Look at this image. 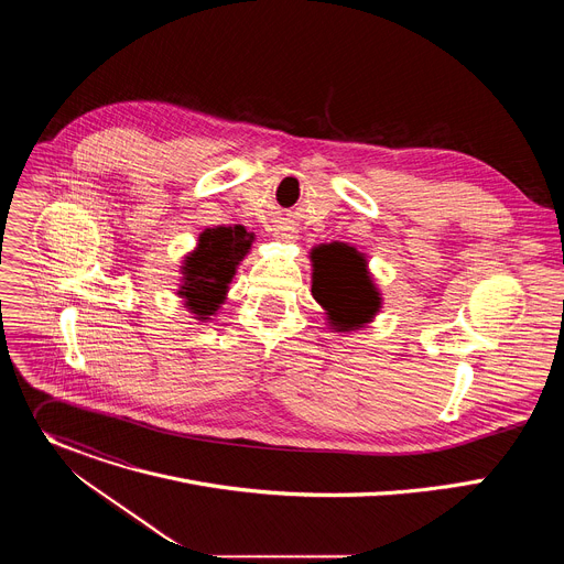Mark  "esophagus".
Listing matches in <instances>:
<instances>
[{"label":"esophagus","instance_id":"1","mask_svg":"<svg viewBox=\"0 0 564 564\" xmlns=\"http://www.w3.org/2000/svg\"><path fill=\"white\" fill-rule=\"evenodd\" d=\"M276 238L283 240V243H290V240L296 238V234H294L292 229H279V231H276Z\"/></svg>","mask_w":564,"mask_h":564}]
</instances>
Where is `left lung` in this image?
Here are the masks:
<instances>
[{
  "instance_id": "8db88e82",
  "label": "left lung",
  "mask_w": 564,
  "mask_h": 564,
  "mask_svg": "<svg viewBox=\"0 0 564 564\" xmlns=\"http://www.w3.org/2000/svg\"><path fill=\"white\" fill-rule=\"evenodd\" d=\"M312 296L328 310L330 326L339 333L357 330L381 307L366 259L346 243L318 246L312 250Z\"/></svg>"
}]
</instances>
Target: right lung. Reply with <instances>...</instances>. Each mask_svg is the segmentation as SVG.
<instances>
[{
	"mask_svg": "<svg viewBox=\"0 0 564 564\" xmlns=\"http://www.w3.org/2000/svg\"><path fill=\"white\" fill-rule=\"evenodd\" d=\"M254 234L243 225L209 227L198 236V248L185 259L183 285L178 294L198 321L216 314L225 301L238 263L252 248Z\"/></svg>",
	"mask_w": 564,
	"mask_h": 564,
	"instance_id": "add662e5",
	"label": "right lung"
}]
</instances>
